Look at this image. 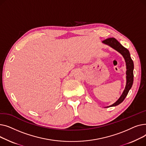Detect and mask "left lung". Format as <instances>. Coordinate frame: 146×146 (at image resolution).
Instances as JSON below:
<instances>
[{"label":"left lung","mask_w":146,"mask_h":146,"mask_svg":"<svg viewBox=\"0 0 146 146\" xmlns=\"http://www.w3.org/2000/svg\"><path fill=\"white\" fill-rule=\"evenodd\" d=\"M102 42L105 44L110 46L111 47H112L114 50H115L116 51L119 52L123 56L126 63V68H127V71H126L127 82H126V86L124 89V90L123 91V92H122L120 98L115 102L109 106L106 107V108H108V107L115 106L120 104L124 100L125 97L128 95L129 90L131 88L133 83V80H134V74H133L134 63L131 58V56H130L129 51L126 48L123 47V46H122L115 39V38H108V39L104 40Z\"/></svg>","instance_id":"obj_1"}]
</instances>
